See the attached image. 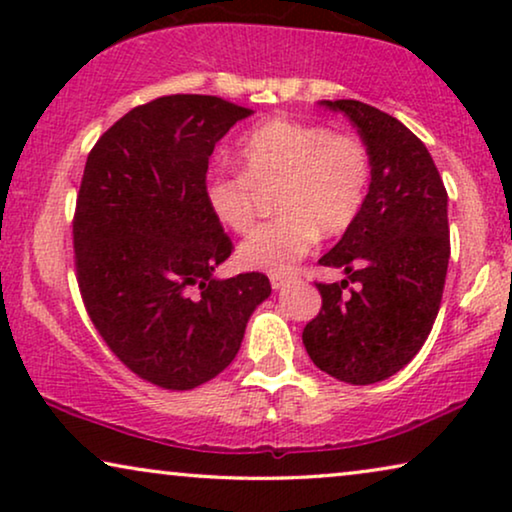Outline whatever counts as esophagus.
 Returning <instances> with one entry per match:
<instances>
[{
  "label": "esophagus",
  "instance_id": "obj_1",
  "mask_svg": "<svg viewBox=\"0 0 512 512\" xmlns=\"http://www.w3.org/2000/svg\"><path fill=\"white\" fill-rule=\"evenodd\" d=\"M291 279H293V275H286V272H272L270 284H272V289H282V286L289 284Z\"/></svg>",
  "mask_w": 512,
  "mask_h": 512
}]
</instances>
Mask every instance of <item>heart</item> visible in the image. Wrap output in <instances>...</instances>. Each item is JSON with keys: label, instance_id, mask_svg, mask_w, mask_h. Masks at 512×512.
<instances>
[{"label": "heart", "instance_id": "obj_1", "mask_svg": "<svg viewBox=\"0 0 512 512\" xmlns=\"http://www.w3.org/2000/svg\"><path fill=\"white\" fill-rule=\"evenodd\" d=\"M237 158L242 172L219 170L207 179L205 198L216 219L233 233H247L261 212L258 193L275 188V209L282 212L240 244L244 268L291 270L319 235L352 228L366 205L373 160L352 132L272 118L242 139Z\"/></svg>", "mask_w": 512, "mask_h": 512}]
</instances>
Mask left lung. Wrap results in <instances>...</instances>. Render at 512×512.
Masks as SVG:
<instances>
[{
	"mask_svg": "<svg viewBox=\"0 0 512 512\" xmlns=\"http://www.w3.org/2000/svg\"><path fill=\"white\" fill-rule=\"evenodd\" d=\"M321 104L356 125L373 174L359 219L319 258L347 277L317 284L321 310L303 345L335 380L373 384L415 359L438 317L450 263L447 191L422 139L394 116L356 100Z\"/></svg>",
	"mask_w": 512,
	"mask_h": 512,
	"instance_id": "1",
	"label": "left lung"
}]
</instances>
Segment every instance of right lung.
I'll return each mask as SVG.
<instances>
[{"label":"right lung","instance_id":"obj_1","mask_svg":"<svg viewBox=\"0 0 512 512\" xmlns=\"http://www.w3.org/2000/svg\"><path fill=\"white\" fill-rule=\"evenodd\" d=\"M251 109L214 95L139 104L88 153L74 212L83 305L125 368L188 391L230 366L263 272L216 279L233 242L207 205L214 146Z\"/></svg>","mask_w":512,"mask_h":512}]
</instances>
